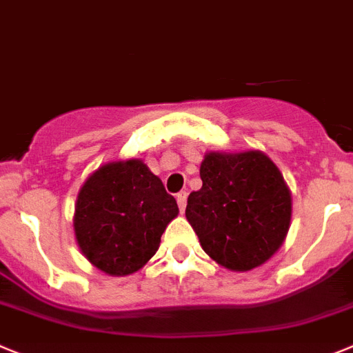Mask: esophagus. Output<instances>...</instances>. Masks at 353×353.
Returning <instances> with one entry per match:
<instances>
[{
  "label": "esophagus",
  "mask_w": 353,
  "mask_h": 353,
  "mask_svg": "<svg viewBox=\"0 0 353 353\" xmlns=\"http://www.w3.org/2000/svg\"><path fill=\"white\" fill-rule=\"evenodd\" d=\"M176 199H177V205H179V211L183 212L184 208H186V200H188V193H186V192L177 193Z\"/></svg>",
  "instance_id": "34e87169"
}]
</instances>
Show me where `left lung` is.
<instances>
[{"label":"left lung","mask_w":353,"mask_h":353,"mask_svg":"<svg viewBox=\"0 0 353 353\" xmlns=\"http://www.w3.org/2000/svg\"><path fill=\"white\" fill-rule=\"evenodd\" d=\"M202 188L192 192L186 218L204 252L230 271H250L283 244L292 199L283 176L260 151L208 153Z\"/></svg>","instance_id":"8db88e82"}]
</instances>
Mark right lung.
<instances>
[{"mask_svg":"<svg viewBox=\"0 0 353 353\" xmlns=\"http://www.w3.org/2000/svg\"><path fill=\"white\" fill-rule=\"evenodd\" d=\"M179 212L163 183L141 160L103 165L75 205V237L94 268L125 276L144 268Z\"/></svg>","mask_w":353,"mask_h":353,"instance_id":"1","label":"right lung"}]
</instances>
